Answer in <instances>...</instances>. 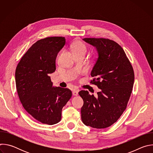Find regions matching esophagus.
<instances>
[{
    "label": "esophagus",
    "mask_w": 153,
    "mask_h": 153,
    "mask_svg": "<svg viewBox=\"0 0 153 153\" xmlns=\"http://www.w3.org/2000/svg\"><path fill=\"white\" fill-rule=\"evenodd\" d=\"M79 91V90H74L73 91V96H77L78 95Z\"/></svg>",
    "instance_id": "34e87169"
}]
</instances>
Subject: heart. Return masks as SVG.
Here are the masks:
<instances>
[{
  "instance_id": "heart-1",
  "label": "heart",
  "mask_w": 153,
  "mask_h": 153,
  "mask_svg": "<svg viewBox=\"0 0 153 153\" xmlns=\"http://www.w3.org/2000/svg\"><path fill=\"white\" fill-rule=\"evenodd\" d=\"M73 51L74 54H78V53H83L86 54V47L83 44V43L80 41L76 42L73 45Z\"/></svg>"
}]
</instances>
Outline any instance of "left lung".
Returning <instances> with one entry per match:
<instances>
[{
    "instance_id": "left-lung-1",
    "label": "left lung",
    "mask_w": 153,
    "mask_h": 153,
    "mask_svg": "<svg viewBox=\"0 0 153 153\" xmlns=\"http://www.w3.org/2000/svg\"><path fill=\"white\" fill-rule=\"evenodd\" d=\"M83 40L95 47L98 52L90 83L100 91L97 97L88 91H79L83 100L82 120L86 126L105 128L115 123L125 110L133 87L134 70L123 48L114 40L104 38Z\"/></svg>"
}]
</instances>
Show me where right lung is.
<instances>
[{"label":"right lung","instance_id":"1","mask_svg":"<svg viewBox=\"0 0 153 153\" xmlns=\"http://www.w3.org/2000/svg\"><path fill=\"white\" fill-rule=\"evenodd\" d=\"M66 40L48 37L37 40L22 57L15 79L19 99L34 119L52 125L61 120L62 110L72 96L68 88L53 86L50 74L56 70V59Z\"/></svg>","mask_w":153,"mask_h":153}]
</instances>
